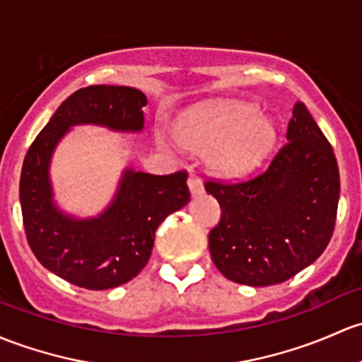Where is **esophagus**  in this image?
<instances>
[{
    "label": "esophagus",
    "instance_id": "obj_1",
    "mask_svg": "<svg viewBox=\"0 0 362 362\" xmlns=\"http://www.w3.org/2000/svg\"><path fill=\"white\" fill-rule=\"evenodd\" d=\"M187 185H189V189H191L192 196H196V194H201V192L204 191V187H203V182H201V178L197 177V175H194V173L189 175Z\"/></svg>",
    "mask_w": 362,
    "mask_h": 362
}]
</instances>
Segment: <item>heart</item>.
<instances>
[{
	"label": "heart",
	"instance_id": "heart-1",
	"mask_svg": "<svg viewBox=\"0 0 362 362\" xmlns=\"http://www.w3.org/2000/svg\"><path fill=\"white\" fill-rule=\"evenodd\" d=\"M177 139L192 151H210L213 168L223 175L255 170L272 151L276 128L250 104H226L185 117Z\"/></svg>",
	"mask_w": 362,
	"mask_h": 362
}]
</instances>
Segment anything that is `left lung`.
I'll list each match as a JSON object with an SVG mask.
<instances>
[{
  "label": "left lung",
  "instance_id": "1",
  "mask_svg": "<svg viewBox=\"0 0 362 362\" xmlns=\"http://www.w3.org/2000/svg\"><path fill=\"white\" fill-rule=\"evenodd\" d=\"M286 140L269 168L248 180L204 182L222 208L208 234L211 260L238 284L284 283L317 260L333 235L340 173L303 102L293 107Z\"/></svg>",
  "mask_w": 362,
  "mask_h": 362
}]
</instances>
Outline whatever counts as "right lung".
I'll use <instances>...</instances> for the list:
<instances>
[{"label": "right lung", "instance_id": "obj_1", "mask_svg": "<svg viewBox=\"0 0 362 362\" xmlns=\"http://www.w3.org/2000/svg\"><path fill=\"white\" fill-rule=\"evenodd\" d=\"M146 104V95L130 86L74 91L25 154L21 173L25 238L43 267L79 288L109 290L132 281L149 262L159 223L191 199L185 170L170 175L127 170L112 204L97 218H71L52 203L48 166L66 132L85 123L140 132Z\"/></svg>", "mask_w": 362, "mask_h": 362}]
</instances>
